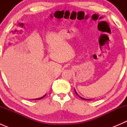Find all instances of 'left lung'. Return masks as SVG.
Masks as SVG:
<instances>
[{"label":"left lung","instance_id":"obj_1","mask_svg":"<svg viewBox=\"0 0 127 127\" xmlns=\"http://www.w3.org/2000/svg\"><path fill=\"white\" fill-rule=\"evenodd\" d=\"M74 91H75V94H76L77 95H78V96H79L80 97V98H81V99H84V100H89V99H85V98H82L81 96H79V95L77 94V92H76V91L75 90V89H74Z\"/></svg>","mask_w":127,"mask_h":127}]
</instances>
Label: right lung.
I'll use <instances>...</instances> for the list:
<instances>
[{
    "label": "right lung",
    "mask_w": 127,
    "mask_h": 127,
    "mask_svg": "<svg viewBox=\"0 0 127 127\" xmlns=\"http://www.w3.org/2000/svg\"><path fill=\"white\" fill-rule=\"evenodd\" d=\"M45 96H46V95H45L44 96H42V97H40V98H37V99H34V100H37V99H42V98H44V97Z\"/></svg>",
    "instance_id": "1"
}]
</instances>
